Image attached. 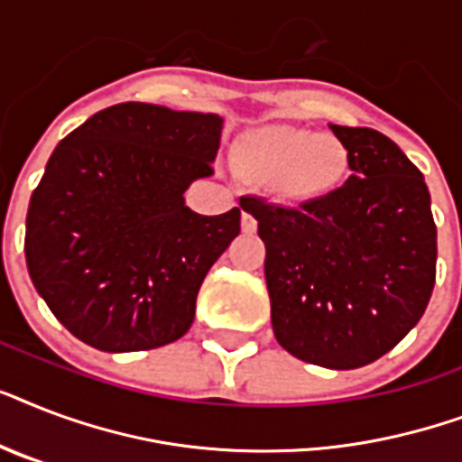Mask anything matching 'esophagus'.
I'll use <instances>...</instances> for the list:
<instances>
[{"mask_svg":"<svg viewBox=\"0 0 462 462\" xmlns=\"http://www.w3.org/2000/svg\"><path fill=\"white\" fill-rule=\"evenodd\" d=\"M256 217L252 216V213H246V210H242V230L245 232H254L256 230Z\"/></svg>","mask_w":462,"mask_h":462,"instance_id":"esophagus-1","label":"esophagus"}]
</instances>
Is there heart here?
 I'll return each instance as SVG.
<instances>
[{"mask_svg":"<svg viewBox=\"0 0 462 462\" xmlns=\"http://www.w3.org/2000/svg\"><path fill=\"white\" fill-rule=\"evenodd\" d=\"M239 162L285 201H314L343 181L347 151L330 134L268 126L249 136Z\"/></svg>","mask_w":462,"mask_h":462,"instance_id":"1","label":"heart"}]
</instances>
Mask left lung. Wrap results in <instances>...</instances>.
I'll return each instance as SVG.
<instances>
[{
    "instance_id": "8db88e82",
    "label": "left lung",
    "mask_w": 462,
    "mask_h": 462,
    "mask_svg": "<svg viewBox=\"0 0 462 462\" xmlns=\"http://www.w3.org/2000/svg\"><path fill=\"white\" fill-rule=\"evenodd\" d=\"M352 174L297 208L261 196L259 220L278 343L309 365L357 369L393 350L422 319L437 281L430 189L381 132L330 125Z\"/></svg>"
}]
</instances>
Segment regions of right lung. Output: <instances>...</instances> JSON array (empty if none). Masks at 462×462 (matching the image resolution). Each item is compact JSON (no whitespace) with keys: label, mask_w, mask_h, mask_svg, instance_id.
<instances>
[{"label":"right lung","mask_w":462,"mask_h":462,"mask_svg":"<svg viewBox=\"0 0 462 462\" xmlns=\"http://www.w3.org/2000/svg\"><path fill=\"white\" fill-rule=\"evenodd\" d=\"M223 119L162 105L96 112L54 148L25 217L31 281L64 328L103 352L180 340L239 208L199 216L189 184L213 174Z\"/></svg>","instance_id":"1"}]
</instances>
